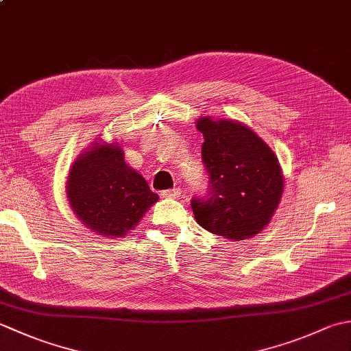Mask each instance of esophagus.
<instances>
[{"instance_id":"esophagus-1","label":"esophagus","mask_w":351,"mask_h":351,"mask_svg":"<svg viewBox=\"0 0 351 351\" xmlns=\"http://www.w3.org/2000/svg\"><path fill=\"white\" fill-rule=\"evenodd\" d=\"M181 195H182V190H181V189H171V190H164V191H161V196H162V197L178 199V197H181Z\"/></svg>"}]
</instances>
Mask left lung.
<instances>
[{"label":"left lung","mask_w":351,"mask_h":351,"mask_svg":"<svg viewBox=\"0 0 351 351\" xmlns=\"http://www.w3.org/2000/svg\"><path fill=\"white\" fill-rule=\"evenodd\" d=\"M202 161L210 175L204 197L191 199L195 219L211 234L247 240L270 223L283 191L278 156L249 126L200 117Z\"/></svg>","instance_id":"obj_1"}]
</instances>
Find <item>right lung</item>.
Returning a JSON list of instances; mask_svg holds the SVG:
<instances>
[{
  "instance_id": "obj_1",
  "label": "right lung",
  "mask_w": 351,
  "mask_h": 351,
  "mask_svg": "<svg viewBox=\"0 0 351 351\" xmlns=\"http://www.w3.org/2000/svg\"><path fill=\"white\" fill-rule=\"evenodd\" d=\"M123 158L117 143H93L69 170V205L83 225L98 235H126L158 200L145 178Z\"/></svg>"
}]
</instances>
